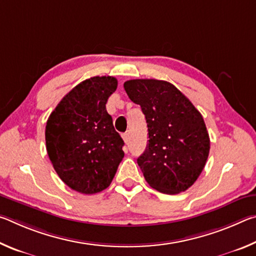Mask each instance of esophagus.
Segmentation results:
<instances>
[{"label": "esophagus", "mask_w": 256, "mask_h": 256, "mask_svg": "<svg viewBox=\"0 0 256 256\" xmlns=\"http://www.w3.org/2000/svg\"><path fill=\"white\" fill-rule=\"evenodd\" d=\"M122 138H123V140H124L125 144H128V141H130V136H128V132L123 133V134H122Z\"/></svg>", "instance_id": "esophagus-1"}]
</instances>
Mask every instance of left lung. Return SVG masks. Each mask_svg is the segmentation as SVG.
Instances as JSON below:
<instances>
[{"mask_svg": "<svg viewBox=\"0 0 256 256\" xmlns=\"http://www.w3.org/2000/svg\"><path fill=\"white\" fill-rule=\"evenodd\" d=\"M124 89L146 116L149 140L138 164L146 183L164 194L184 192L200 176L210 151L201 112L167 81L128 80Z\"/></svg>", "mask_w": 256, "mask_h": 256, "instance_id": "obj_1", "label": "left lung"}]
</instances>
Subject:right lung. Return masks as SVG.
<instances>
[{"instance_id": "add662e5", "label": "right lung", "mask_w": 256, "mask_h": 256, "mask_svg": "<svg viewBox=\"0 0 256 256\" xmlns=\"http://www.w3.org/2000/svg\"><path fill=\"white\" fill-rule=\"evenodd\" d=\"M118 88L114 76H92L63 97L46 123L48 157L60 178L82 194L110 185L124 157L106 102Z\"/></svg>"}]
</instances>
